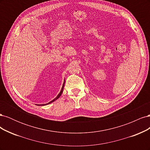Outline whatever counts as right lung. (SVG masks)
Returning a JSON list of instances; mask_svg holds the SVG:
<instances>
[{"label": "right lung", "instance_id": "1", "mask_svg": "<svg viewBox=\"0 0 150 150\" xmlns=\"http://www.w3.org/2000/svg\"><path fill=\"white\" fill-rule=\"evenodd\" d=\"M64 83H65V82H64V83H63V85H62V89H61V91H60V93H59V94L57 95V97H56V98H54L52 101H50L49 103H47V104H40V106H44V105H46V104H50V103H51L54 102V101H56V99H57L59 98V97L61 96V94H62V91H63V89H64ZM38 106H39V104H38Z\"/></svg>", "mask_w": 150, "mask_h": 150}]
</instances>
